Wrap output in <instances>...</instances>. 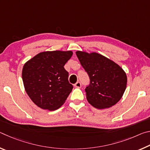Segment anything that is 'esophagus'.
<instances>
[{"label": "esophagus", "instance_id": "obj_1", "mask_svg": "<svg viewBox=\"0 0 150 150\" xmlns=\"http://www.w3.org/2000/svg\"><path fill=\"white\" fill-rule=\"evenodd\" d=\"M74 85H75V87H77V88H81V83L79 82V81H78V82L76 83Z\"/></svg>", "mask_w": 150, "mask_h": 150}]
</instances>
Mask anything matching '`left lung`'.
I'll use <instances>...</instances> for the list:
<instances>
[{"label":"left lung","instance_id":"obj_1","mask_svg":"<svg viewBox=\"0 0 150 150\" xmlns=\"http://www.w3.org/2000/svg\"><path fill=\"white\" fill-rule=\"evenodd\" d=\"M76 55L90 78L85 88L88 102L98 109L110 108L121 99L127 76L117 63L103 55L77 51Z\"/></svg>","mask_w":150,"mask_h":150}]
</instances>
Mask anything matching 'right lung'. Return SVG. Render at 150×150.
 I'll return each instance as SVG.
<instances>
[{
	"instance_id": "1",
	"label": "right lung",
	"mask_w": 150,
	"mask_h": 150,
	"mask_svg": "<svg viewBox=\"0 0 150 150\" xmlns=\"http://www.w3.org/2000/svg\"><path fill=\"white\" fill-rule=\"evenodd\" d=\"M71 51L43 52L25 63L22 69L24 88L34 104L44 110L62 106L73 89L64 65Z\"/></svg>"
}]
</instances>
